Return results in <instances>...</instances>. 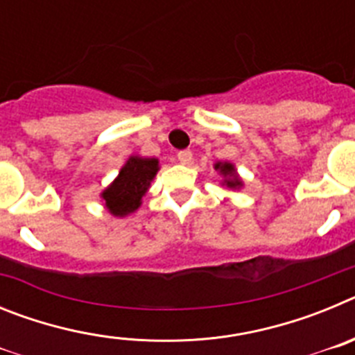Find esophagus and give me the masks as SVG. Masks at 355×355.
Instances as JSON below:
<instances>
[{
	"mask_svg": "<svg viewBox=\"0 0 355 355\" xmlns=\"http://www.w3.org/2000/svg\"><path fill=\"white\" fill-rule=\"evenodd\" d=\"M178 159H180L183 165H188V163L192 162V150H180V153H178Z\"/></svg>",
	"mask_w": 355,
	"mask_h": 355,
	"instance_id": "34e87169",
	"label": "esophagus"
}]
</instances>
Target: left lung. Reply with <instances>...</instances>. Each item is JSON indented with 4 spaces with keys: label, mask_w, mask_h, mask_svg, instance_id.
<instances>
[{
    "label": "left lung",
    "mask_w": 355,
    "mask_h": 355,
    "mask_svg": "<svg viewBox=\"0 0 355 355\" xmlns=\"http://www.w3.org/2000/svg\"><path fill=\"white\" fill-rule=\"evenodd\" d=\"M215 171L220 172V175L224 178V181H222V184L227 188H231V190H236V188H240L241 184V180L238 178L236 174V168H234L233 163L229 162H216L215 163Z\"/></svg>",
    "instance_id": "8db88e82"
}]
</instances>
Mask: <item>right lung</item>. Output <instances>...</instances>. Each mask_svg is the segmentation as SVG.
I'll list each match as a JSON object with an SVG mask.
<instances>
[{
	"label": "right lung",
	"mask_w": 355,
	"mask_h": 355,
	"mask_svg": "<svg viewBox=\"0 0 355 355\" xmlns=\"http://www.w3.org/2000/svg\"><path fill=\"white\" fill-rule=\"evenodd\" d=\"M158 168L156 158L130 156L114 183L103 190L101 197L105 200L106 209L114 216H126L137 211Z\"/></svg>",
	"instance_id": "right-lung-1"
}]
</instances>
